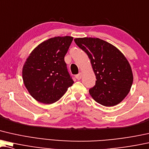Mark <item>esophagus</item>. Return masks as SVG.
I'll return each mask as SVG.
<instances>
[{
    "label": "esophagus",
    "mask_w": 149,
    "mask_h": 149,
    "mask_svg": "<svg viewBox=\"0 0 149 149\" xmlns=\"http://www.w3.org/2000/svg\"><path fill=\"white\" fill-rule=\"evenodd\" d=\"M75 77H76V79L77 80H80V79H81V77H82V73L80 72V73H79L78 74L75 75Z\"/></svg>",
    "instance_id": "34e87169"
}]
</instances>
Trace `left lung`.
<instances>
[{"label": "left lung", "mask_w": 149, "mask_h": 149, "mask_svg": "<svg viewBox=\"0 0 149 149\" xmlns=\"http://www.w3.org/2000/svg\"><path fill=\"white\" fill-rule=\"evenodd\" d=\"M74 42L87 54L97 81L89 89L93 100L106 107L116 105L126 97L133 83L130 64L116 46L94 38H75Z\"/></svg>", "instance_id": "8db88e82"}]
</instances>
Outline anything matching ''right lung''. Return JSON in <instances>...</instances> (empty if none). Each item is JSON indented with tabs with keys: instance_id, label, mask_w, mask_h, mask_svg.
Instances as JSON below:
<instances>
[{
	"instance_id": "right-lung-1",
	"label": "right lung",
	"mask_w": 149,
	"mask_h": 149,
	"mask_svg": "<svg viewBox=\"0 0 149 149\" xmlns=\"http://www.w3.org/2000/svg\"><path fill=\"white\" fill-rule=\"evenodd\" d=\"M72 40L71 36L48 39L27 57L22 70L23 81L36 101L45 104L55 103L74 83L64 62Z\"/></svg>"
}]
</instances>
